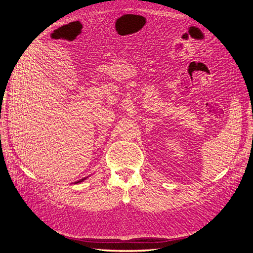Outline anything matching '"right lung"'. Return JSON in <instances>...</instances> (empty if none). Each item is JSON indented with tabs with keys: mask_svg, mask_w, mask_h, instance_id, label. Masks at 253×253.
Segmentation results:
<instances>
[{
	"mask_svg": "<svg viewBox=\"0 0 253 253\" xmlns=\"http://www.w3.org/2000/svg\"><path fill=\"white\" fill-rule=\"evenodd\" d=\"M87 177H84V178H82V179H80V180H78V181H76L75 183H79V182H82V181H84V180H85Z\"/></svg>",
	"mask_w": 253,
	"mask_h": 253,
	"instance_id": "right-lung-1",
	"label": "right lung"
}]
</instances>
